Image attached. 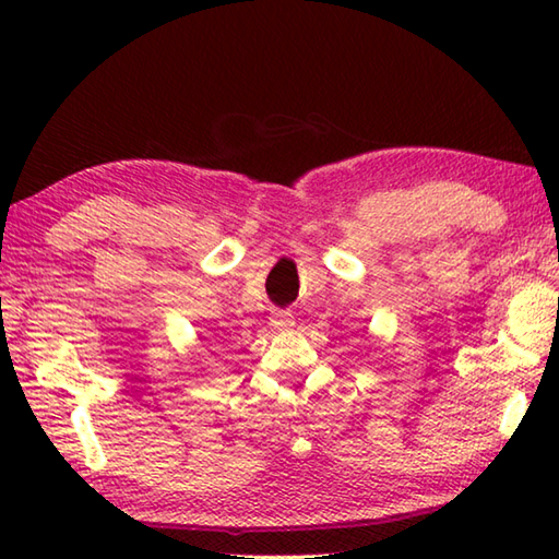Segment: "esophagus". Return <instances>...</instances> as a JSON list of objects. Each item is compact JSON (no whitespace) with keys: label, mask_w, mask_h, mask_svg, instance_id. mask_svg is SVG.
I'll return each instance as SVG.
<instances>
[{"label":"esophagus","mask_w":559,"mask_h":559,"mask_svg":"<svg viewBox=\"0 0 559 559\" xmlns=\"http://www.w3.org/2000/svg\"><path fill=\"white\" fill-rule=\"evenodd\" d=\"M293 314L290 312H283V310H276L271 314V326L276 329V331H288V329H293Z\"/></svg>","instance_id":"obj_1"}]
</instances>
